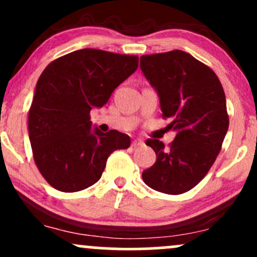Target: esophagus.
I'll return each mask as SVG.
<instances>
[{
    "mask_svg": "<svg viewBox=\"0 0 257 257\" xmlns=\"http://www.w3.org/2000/svg\"><path fill=\"white\" fill-rule=\"evenodd\" d=\"M143 144H144V143H143V140H140V139H134L133 142H132V147H133V148L142 147Z\"/></svg>",
    "mask_w": 257,
    "mask_h": 257,
    "instance_id": "obj_1",
    "label": "esophagus"
}]
</instances>
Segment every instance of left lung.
<instances>
[{
	"mask_svg": "<svg viewBox=\"0 0 257 257\" xmlns=\"http://www.w3.org/2000/svg\"><path fill=\"white\" fill-rule=\"evenodd\" d=\"M140 67L160 97L163 118L177 132L165 148L148 139L158 155L143 171L153 190L181 194L192 190L214 164L229 126L225 93L215 72L182 50L143 55Z\"/></svg>",
	"mask_w": 257,
	"mask_h": 257,
	"instance_id": "obj_1",
	"label": "left lung"
}]
</instances>
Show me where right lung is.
I'll return each mask as SVG.
<instances>
[{
    "label": "right lung",
    "mask_w": 257,
    "mask_h": 257,
    "mask_svg": "<svg viewBox=\"0 0 257 257\" xmlns=\"http://www.w3.org/2000/svg\"><path fill=\"white\" fill-rule=\"evenodd\" d=\"M137 55L81 49L48 65L28 112L34 163L61 192H79L102 176L107 159L128 149L131 138L91 129V109L103 107L115 87L138 69Z\"/></svg>",
    "instance_id": "1"
}]
</instances>
